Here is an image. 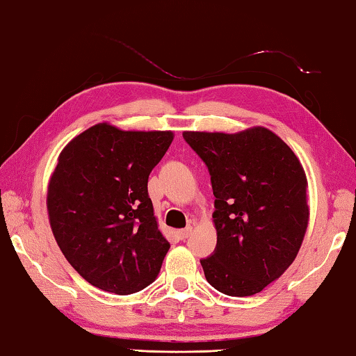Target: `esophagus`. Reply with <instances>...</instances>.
Instances as JSON below:
<instances>
[{"label": "esophagus", "instance_id": "34e87169", "mask_svg": "<svg viewBox=\"0 0 356 356\" xmlns=\"http://www.w3.org/2000/svg\"><path fill=\"white\" fill-rule=\"evenodd\" d=\"M191 232H193V227L186 226L185 229H180V231H177V236H179L180 240H185V238H188L191 236Z\"/></svg>", "mask_w": 356, "mask_h": 356}]
</instances>
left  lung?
Listing matches in <instances>:
<instances>
[{"label":"left lung","mask_w":356,"mask_h":356,"mask_svg":"<svg viewBox=\"0 0 356 356\" xmlns=\"http://www.w3.org/2000/svg\"><path fill=\"white\" fill-rule=\"evenodd\" d=\"M209 168L215 196L213 254L201 259L209 284L250 297L286 272L309 221L303 166L265 127L238 134L184 131Z\"/></svg>","instance_id":"left-lung-1"}]
</instances>
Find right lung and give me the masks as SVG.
Instances as JSON below:
<instances>
[{
    "label": "right lung",
    "instance_id": "1",
    "mask_svg": "<svg viewBox=\"0 0 356 356\" xmlns=\"http://www.w3.org/2000/svg\"><path fill=\"white\" fill-rule=\"evenodd\" d=\"M172 131H125L102 122L58 156L47 191L53 236L81 278L129 295L160 273L170 242L159 231L147 193Z\"/></svg>",
    "mask_w": 356,
    "mask_h": 356
}]
</instances>
